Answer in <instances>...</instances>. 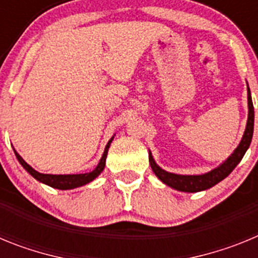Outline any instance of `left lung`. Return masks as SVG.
Wrapping results in <instances>:
<instances>
[{
    "label": "left lung",
    "mask_w": 258,
    "mask_h": 258,
    "mask_svg": "<svg viewBox=\"0 0 258 258\" xmlns=\"http://www.w3.org/2000/svg\"><path fill=\"white\" fill-rule=\"evenodd\" d=\"M248 109L249 111H248L247 127H245L244 136H243V140H241L240 145L236 147L234 154H231V156L225 163L221 164L218 168L202 175L173 174V173L163 170L160 166H157L154 159H152V155L150 154V164H151V168L154 170V173L157 175V178L163 181L165 184H168V186H170V187L175 188V190L178 191H184V192H198V191L207 190V188L213 187L214 184H217L223 178H226L227 175L234 170V168L240 163V160L244 156L245 151L249 147L252 136H253L254 109L253 103H252L249 88H248Z\"/></svg>",
    "instance_id": "8db88e82"
}]
</instances>
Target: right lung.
<instances>
[{
    "label": "right lung",
    "instance_id": "add662e5",
    "mask_svg": "<svg viewBox=\"0 0 258 258\" xmlns=\"http://www.w3.org/2000/svg\"><path fill=\"white\" fill-rule=\"evenodd\" d=\"M113 138L108 141L107 143L106 149H104L103 156H102L101 161L95 166V169L92 170V172L89 173H84V174H42V173H38L37 170H35L32 166H29L26 161L23 160L22 156H20L18 152H15V156L19 160V163L22 164V166L32 177H35L37 181L42 182L45 184H49L51 187L54 188H59V190H71V188L75 187H80V186H83V184L89 183V182H92L95 177L101 174L102 170L104 169V165H106V157H107V152H108V147L112 142Z\"/></svg>",
    "mask_w": 258,
    "mask_h": 258
}]
</instances>
